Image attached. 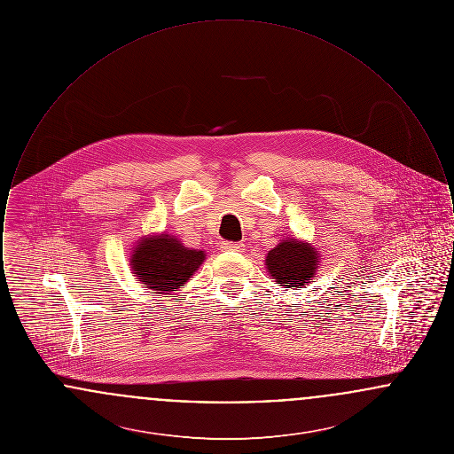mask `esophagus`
Masks as SVG:
<instances>
[{
    "instance_id": "1",
    "label": "esophagus",
    "mask_w": 454,
    "mask_h": 454,
    "mask_svg": "<svg viewBox=\"0 0 454 454\" xmlns=\"http://www.w3.org/2000/svg\"><path fill=\"white\" fill-rule=\"evenodd\" d=\"M221 250H224V252H243L245 245L243 243H233V241H223Z\"/></svg>"
}]
</instances>
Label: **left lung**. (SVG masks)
<instances>
[{
    "label": "left lung",
    "instance_id": "left-lung-1",
    "mask_svg": "<svg viewBox=\"0 0 454 454\" xmlns=\"http://www.w3.org/2000/svg\"><path fill=\"white\" fill-rule=\"evenodd\" d=\"M318 267V250L300 238H282L265 257L269 276L282 287H302L313 282Z\"/></svg>",
    "mask_w": 454,
    "mask_h": 454
}]
</instances>
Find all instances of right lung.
Instances as JSON below:
<instances>
[{
  "label": "right lung",
  "mask_w": 454,
  "mask_h": 454,
  "mask_svg": "<svg viewBox=\"0 0 454 454\" xmlns=\"http://www.w3.org/2000/svg\"><path fill=\"white\" fill-rule=\"evenodd\" d=\"M206 260L204 250L185 247L168 233L139 238L130 252L134 278L158 294H170L194 276Z\"/></svg>",
  "instance_id": "add662e5"
}]
</instances>
